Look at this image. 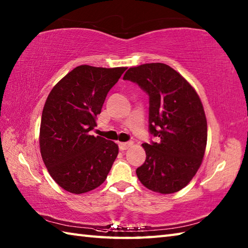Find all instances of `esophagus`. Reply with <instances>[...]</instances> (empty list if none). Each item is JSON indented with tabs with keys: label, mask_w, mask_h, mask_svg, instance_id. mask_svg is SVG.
I'll return each instance as SVG.
<instances>
[{
	"label": "esophagus",
	"mask_w": 248,
	"mask_h": 248,
	"mask_svg": "<svg viewBox=\"0 0 248 248\" xmlns=\"http://www.w3.org/2000/svg\"><path fill=\"white\" fill-rule=\"evenodd\" d=\"M131 146H132V141H127V143H119V149L123 151L127 150Z\"/></svg>",
	"instance_id": "obj_1"
}]
</instances>
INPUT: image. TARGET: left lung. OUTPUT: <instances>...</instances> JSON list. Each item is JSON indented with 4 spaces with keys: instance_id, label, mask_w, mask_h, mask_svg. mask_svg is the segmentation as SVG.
I'll return each instance as SVG.
<instances>
[{
    "instance_id": "8db88e82",
    "label": "left lung",
    "mask_w": 248,
    "mask_h": 248,
    "mask_svg": "<svg viewBox=\"0 0 248 248\" xmlns=\"http://www.w3.org/2000/svg\"><path fill=\"white\" fill-rule=\"evenodd\" d=\"M124 80L149 96V133L157 141L144 143L146 160L136 170L144 186L171 194L192 180L207 146V119L197 93L180 73L162 62L129 68Z\"/></svg>"
}]
</instances>
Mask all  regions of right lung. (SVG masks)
<instances>
[{"label":"right lung","instance_id":"obj_1","mask_svg":"<svg viewBox=\"0 0 248 248\" xmlns=\"http://www.w3.org/2000/svg\"><path fill=\"white\" fill-rule=\"evenodd\" d=\"M125 67L78 66L56 84L41 115L40 154L53 180L67 192L83 194L105 181L118 146L91 135L108 93Z\"/></svg>","mask_w":248,"mask_h":248}]
</instances>
